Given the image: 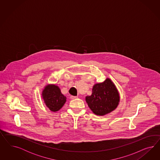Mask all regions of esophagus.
Returning <instances> with one entry per match:
<instances>
[{
	"instance_id": "34e87169",
	"label": "esophagus",
	"mask_w": 160,
	"mask_h": 160,
	"mask_svg": "<svg viewBox=\"0 0 160 160\" xmlns=\"http://www.w3.org/2000/svg\"><path fill=\"white\" fill-rule=\"evenodd\" d=\"M78 97L77 96H70V98L72 99V100H74V99H76V98H77Z\"/></svg>"
}]
</instances>
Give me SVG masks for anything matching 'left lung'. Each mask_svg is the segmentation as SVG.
<instances>
[{"instance_id": "8db88e82", "label": "left lung", "mask_w": 160, "mask_h": 160, "mask_svg": "<svg viewBox=\"0 0 160 160\" xmlns=\"http://www.w3.org/2000/svg\"><path fill=\"white\" fill-rule=\"evenodd\" d=\"M120 94L110 78L104 82L95 84L91 96L86 97L87 104L94 114L103 116L114 111L119 104Z\"/></svg>"}]
</instances>
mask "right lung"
<instances>
[{
	"instance_id": "right-lung-1",
	"label": "right lung",
	"mask_w": 160,
	"mask_h": 160,
	"mask_svg": "<svg viewBox=\"0 0 160 160\" xmlns=\"http://www.w3.org/2000/svg\"><path fill=\"white\" fill-rule=\"evenodd\" d=\"M42 97L46 107L52 112H58L63 107L67 98L61 92L58 86L48 84L42 92Z\"/></svg>"
}]
</instances>
